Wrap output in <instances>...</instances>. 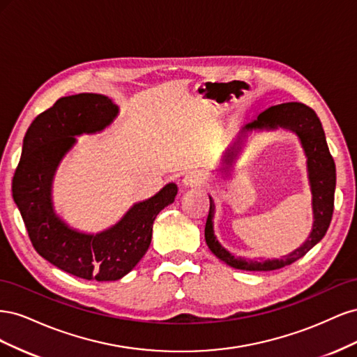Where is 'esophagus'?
Returning a JSON list of instances; mask_svg holds the SVG:
<instances>
[{
	"instance_id": "34e87169",
	"label": "esophagus",
	"mask_w": 357,
	"mask_h": 357,
	"mask_svg": "<svg viewBox=\"0 0 357 357\" xmlns=\"http://www.w3.org/2000/svg\"><path fill=\"white\" fill-rule=\"evenodd\" d=\"M205 181V176L202 174L201 171H192V172H188V174L185 176V178H183V183H185V186H201L202 183Z\"/></svg>"
}]
</instances>
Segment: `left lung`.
Listing matches in <instances>:
<instances>
[{
  "label": "left lung",
  "instance_id": "obj_1",
  "mask_svg": "<svg viewBox=\"0 0 357 357\" xmlns=\"http://www.w3.org/2000/svg\"><path fill=\"white\" fill-rule=\"evenodd\" d=\"M283 126L295 131L301 143L305 149L308 158V174L310 185L312 192V211H314V225L308 236V240L302 244L298 250L275 261L256 262L247 261V259L235 257L228 253L218 243L213 234V213L214 204L210 198V211L207 223H205V241L210 250L218 256L220 261L228 264L236 269L244 271H273V269L283 268L296 262L298 259L305 256L312 247H314L323 236H325L333 213V197H335V183H337V172H335V162L329 152V147L325 138L320 119L311 107L302 102H283L273 105L259 114L257 121L245 125L244 132L248 129H262V128H277ZM235 150H231L226 160H232Z\"/></svg>",
  "mask_w": 357,
  "mask_h": 357
}]
</instances>
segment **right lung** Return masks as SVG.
<instances>
[{"mask_svg": "<svg viewBox=\"0 0 357 357\" xmlns=\"http://www.w3.org/2000/svg\"><path fill=\"white\" fill-rule=\"evenodd\" d=\"M116 114V104L104 95L59 98L28 128L12 183L13 199L37 253L62 271L98 282L122 278L139 262L152 241L156 215L177 195V186L169 183L98 235L75 232L56 218L50 185L59 160L75 143L74 135L101 131Z\"/></svg>", "mask_w": 357, "mask_h": 357, "instance_id": "1", "label": "right lung"}]
</instances>
